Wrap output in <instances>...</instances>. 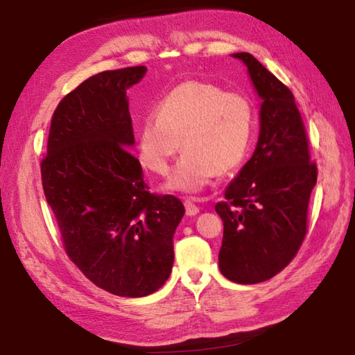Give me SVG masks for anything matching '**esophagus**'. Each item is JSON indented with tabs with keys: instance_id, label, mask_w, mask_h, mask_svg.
I'll return each mask as SVG.
<instances>
[{
	"instance_id": "obj_1",
	"label": "esophagus",
	"mask_w": 355,
	"mask_h": 355,
	"mask_svg": "<svg viewBox=\"0 0 355 355\" xmlns=\"http://www.w3.org/2000/svg\"><path fill=\"white\" fill-rule=\"evenodd\" d=\"M184 208H186V214H188V216H197L198 214V212H200V208H198V206L194 203V202H192V200H186V202H184Z\"/></svg>"
}]
</instances>
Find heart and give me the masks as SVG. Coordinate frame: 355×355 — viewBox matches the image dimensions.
Here are the masks:
<instances>
[{
    "instance_id": "heart-1",
    "label": "heart",
    "mask_w": 355,
    "mask_h": 355,
    "mask_svg": "<svg viewBox=\"0 0 355 355\" xmlns=\"http://www.w3.org/2000/svg\"><path fill=\"white\" fill-rule=\"evenodd\" d=\"M254 127V107L247 96L188 80L166 94L157 118L143 121L137 137L138 157L149 171L167 175L172 159L183 149L166 189L194 194L242 163Z\"/></svg>"
}]
</instances>
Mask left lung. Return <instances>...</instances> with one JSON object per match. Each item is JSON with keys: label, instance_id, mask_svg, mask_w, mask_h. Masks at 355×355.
I'll return each mask as SVG.
<instances>
[{"label": "left lung", "instance_id": "1", "mask_svg": "<svg viewBox=\"0 0 355 355\" xmlns=\"http://www.w3.org/2000/svg\"><path fill=\"white\" fill-rule=\"evenodd\" d=\"M231 55L247 67L262 102L253 155L225 189L227 202L216 205L223 220L218 268L237 284H257L298 253L317 166L292 92L251 54Z\"/></svg>", "mask_w": 355, "mask_h": 355}]
</instances>
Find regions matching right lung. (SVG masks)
Listing matches in <instances>:
<instances>
[{
  "label": "right lung",
  "instance_id": "add662e5",
  "mask_svg": "<svg viewBox=\"0 0 355 355\" xmlns=\"http://www.w3.org/2000/svg\"><path fill=\"white\" fill-rule=\"evenodd\" d=\"M146 67L92 76L60 101L42 161L46 202L63 245L96 286L125 298L147 296L172 272L173 234L184 206L153 196L130 149L127 89Z\"/></svg>",
  "mask_w": 355,
  "mask_h": 355
}]
</instances>
